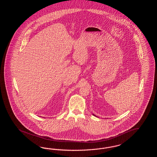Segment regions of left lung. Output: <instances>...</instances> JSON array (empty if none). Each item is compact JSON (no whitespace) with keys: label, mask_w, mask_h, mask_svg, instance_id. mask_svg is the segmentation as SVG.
I'll list each match as a JSON object with an SVG mask.
<instances>
[{"label":"left lung","mask_w":157,"mask_h":157,"mask_svg":"<svg viewBox=\"0 0 157 157\" xmlns=\"http://www.w3.org/2000/svg\"><path fill=\"white\" fill-rule=\"evenodd\" d=\"M92 115H94V116H95V117H97V116H96V115H95L94 114H92Z\"/></svg>","instance_id":"obj_1"}]
</instances>
